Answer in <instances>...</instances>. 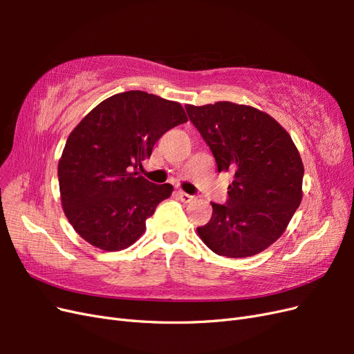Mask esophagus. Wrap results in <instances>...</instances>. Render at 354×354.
<instances>
[{"mask_svg": "<svg viewBox=\"0 0 354 354\" xmlns=\"http://www.w3.org/2000/svg\"><path fill=\"white\" fill-rule=\"evenodd\" d=\"M177 195H178V198L181 199V202H185V203L194 202V201L196 199V196H194V195H189V194H186V192H183V190H178V192H177Z\"/></svg>", "mask_w": 354, "mask_h": 354, "instance_id": "1", "label": "esophagus"}]
</instances>
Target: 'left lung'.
Listing matches in <instances>:
<instances>
[{"label":"left lung","mask_w":354,"mask_h":354,"mask_svg":"<svg viewBox=\"0 0 354 354\" xmlns=\"http://www.w3.org/2000/svg\"><path fill=\"white\" fill-rule=\"evenodd\" d=\"M190 121L232 173L227 203L211 202L212 217L196 229L211 251L243 259L264 251L286 230L303 199L304 165L291 136L252 106L217 102L186 106Z\"/></svg>","instance_id":"8db88e82"}]
</instances>
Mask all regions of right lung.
I'll use <instances>...</instances> for the list:
<instances>
[{
    "mask_svg": "<svg viewBox=\"0 0 354 354\" xmlns=\"http://www.w3.org/2000/svg\"><path fill=\"white\" fill-rule=\"evenodd\" d=\"M185 122L180 103L131 90L103 100L73 128L57 176L63 211L84 241L121 251L146 232L173 186L153 185L137 168L160 137Z\"/></svg>",
    "mask_w": 354,
    "mask_h": 354,
    "instance_id": "obj_1",
    "label": "right lung"
}]
</instances>
